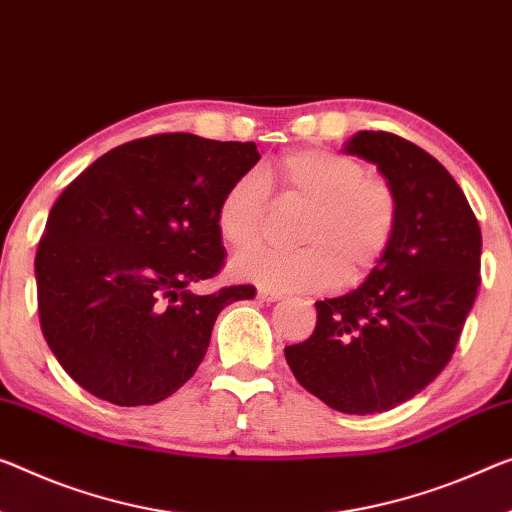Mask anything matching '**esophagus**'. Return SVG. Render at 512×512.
Listing matches in <instances>:
<instances>
[{
  "mask_svg": "<svg viewBox=\"0 0 512 512\" xmlns=\"http://www.w3.org/2000/svg\"><path fill=\"white\" fill-rule=\"evenodd\" d=\"M256 297L261 302H279L281 300V293H274V290H267V288H258Z\"/></svg>",
  "mask_w": 512,
  "mask_h": 512,
  "instance_id": "obj_1",
  "label": "esophagus"
}]
</instances>
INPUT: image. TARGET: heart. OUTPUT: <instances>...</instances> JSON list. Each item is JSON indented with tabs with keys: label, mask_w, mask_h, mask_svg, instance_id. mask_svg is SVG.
<instances>
[{
	"label": "heart",
	"mask_w": 512,
	"mask_h": 512,
	"mask_svg": "<svg viewBox=\"0 0 512 512\" xmlns=\"http://www.w3.org/2000/svg\"><path fill=\"white\" fill-rule=\"evenodd\" d=\"M267 192L309 203L302 249L249 247L233 258L235 279L267 290L309 293L357 281L377 265L396 231V196L366 167L327 148L290 151L261 174L235 178L217 208V226L231 247L258 238Z\"/></svg>",
	"instance_id": "obj_1"
}]
</instances>
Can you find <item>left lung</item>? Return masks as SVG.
Listing matches in <instances>:
<instances>
[{"label": "left lung", "mask_w": 512, "mask_h": 512, "mask_svg": "<svg viewBox=\"0 0 512 512\" xmlns=\"http://www.w3.org/2000/svg\"><path fill=\"white\" fill-rule=\"evenodd\" d=\"M343 153L373 162L396 196V231L366 281L316 302L304 343L286 345L295 380L343 414L387 412L444 371L481 286V229L435 157L364 130Z\"/></svg>", "instance_id": "1"}]
</instances>
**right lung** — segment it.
<instances>
[{"label":"right lung","mask_w":512,"mask_h":512,"mask_svg":"<svg viewBox=\"0 0 512 512\" xmlns=\"http://www.w3.org/2000/svg\"><path fill=\"white\" fill-rule=\"evenodd\" d=\"M258 160L254 141L171 132L112 148L61 192L36 251L38 316L82 389L160 403L199 368L219 311L256 295L190 286L222 270L219 201Z\"/></svg>","instance_id":"right-lung-1"}]
</instances>
